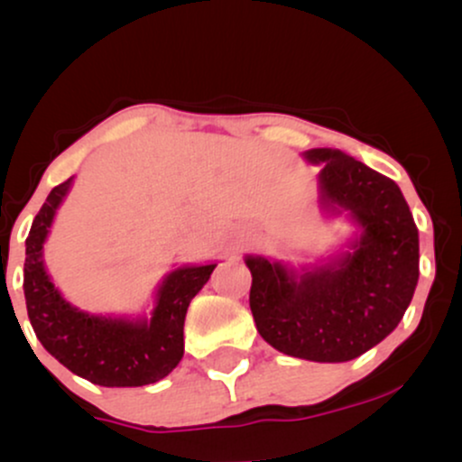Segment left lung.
I'll list each match as a JSON object with an SVG mask.
<instances>
[{
  "mask_svg": "<svg viewBox=\"0 0 462 462\" xmlns=\"http://www.w3.org/2000/svg\"><path fill=\"white\" fill-rule=\"evenodd\" d=\"M321 164L319 204L347 213L358 235L346 252L293 269L245 256L252 272L249 309L258 332L286 356L346 363L395 330L419 280V232L391 178L341 150L304 152Z\"/></svg>",
  "mask_w": 462,
  "mask_h": 462,
  "instance_id": "left-lung-1",
  "label": "left lung"
}]
</instances>
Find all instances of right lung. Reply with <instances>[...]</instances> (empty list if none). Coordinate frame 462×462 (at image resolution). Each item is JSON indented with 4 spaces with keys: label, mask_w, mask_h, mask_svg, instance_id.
Instances as JSON below:
<instances>
[{
    "label": "right lung",
    "mask_w": 462,
    "mask_h": 462,
    "mask_svg": "<svg viewBox=\"0 0 462 462\" xmlns=\"http://www.w3.org/2000/svg\"><path fill=\"white\" fill-rule=\"evenodd\" d=\"M73 178L47 195L25 238L23 293L36 338L69 371L99 386H143L162 380L184 354V317L217 263L184 264L164 275L152 317H104L71 306L51 282L43 245Z\"/></svg>",
    "instance_id": "obj_1"
}]
</instances>
